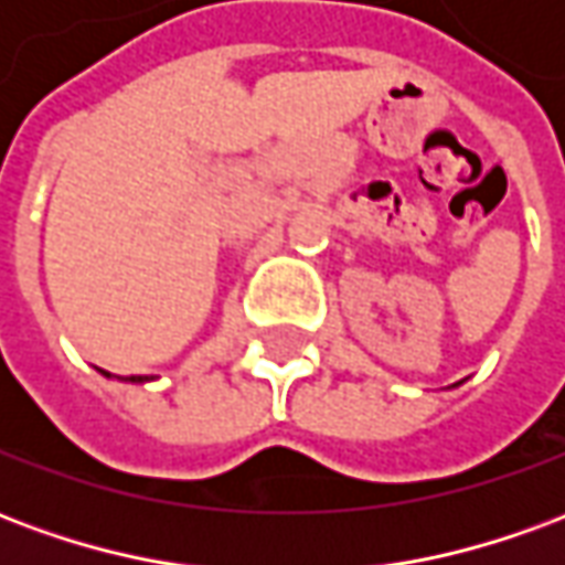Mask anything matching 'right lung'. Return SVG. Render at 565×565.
Wrapping results in <instances>:
<instances>
[{
  "label": "right lung",
  "mask_w": 565,
  "mask_h": 565,
  "mask_svg": "<svg viewBox=\"0 0 565 565\" xmlns=\"http://www.w3.org/2000/svg\"><path fill=\"white\" fill-rule=\"evenodd\" d=\"M105 379H111V372H103ZM117 381H129V384H145V381H150V379H145V375H129V379H120V375H117Z\"/></svg>",
  "instance_id": "add662e5"
}]
</instances>
